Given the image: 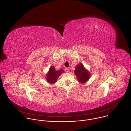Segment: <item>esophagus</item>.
I'll return each mask as SVG.
<instances>
[{
	"instance_id": "1",
	"label": "esophagus",
	"mask_w": 131,
	"mask_h": 131,
	"mask_svg": "<svg viewBox=\"0 0 131 131\" xmlns=\"http://www.w3.org/2000/svg\"><path fill=\"white\" fill-rule=\"evenodd\" d=\"M64 70H65V71L66 72H68L69 71V69H68V68H65Z\"/></svg>"
}]
</instances>
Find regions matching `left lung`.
<instances>
[{
    "label": "left lung",
    "mask_w": 131,
    "mask_h": 131,
    "mask_svg": "<svg viewBox=\"0 0 131 131\" xmlns=\"http://www.w3.org/2000/svg\"><path fill=\"white\" fill-rule=\"evenodd\" d=\"M74 71L78 81L81 83H85L90 78L91 74L89 71L85 68L83 65L81 63L76 66Z\"/></svg>",
    "instance_id": "left-lung-1"
}]
</instances>
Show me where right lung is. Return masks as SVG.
<instances>
[{"label":"right lung","mask_w":131,"mask_h":131,"mask_svg":"<svg viewBox=\"0 0 131 131\" xmlns=\"http://www.w3.org/2000/svg\"><path fill=\"white\" fill-rule=\"evenodd\" d=\"M63 72L64 70L61 69L59 71H57L55 67L53 66L50 67L48 72L46 75V80L50 84H54L57 81L59 77Z\"/></svg>","instance_id":"obj_1"}]
</instances>
